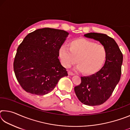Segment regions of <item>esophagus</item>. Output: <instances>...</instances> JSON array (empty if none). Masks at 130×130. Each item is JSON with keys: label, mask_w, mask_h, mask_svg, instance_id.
<instances>
[{"label": "esophagus", "mask_w": 130, "mask_h": 130, "mask_svg": "<svg viewBox=\"0 0 130 130\" xmlns=\"http://www.w3.org/2000/svg\"><path fill=\"white\" fill-rule=\"evenodd\" d=\"M68 74H69V75H70V76H73V75H74V74L73 73V72H70V71H68Z\"/></svg>", "instance_id": "obj_1"}]
</instances>
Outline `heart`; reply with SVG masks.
<instances>
[{"instance_id": "obj_1", "label": "heart", "mask_w": 130, "mask_h": 130, "mask_svg": "<svg viewBox=\"0 0 130 130\" xmlns=\"http://www.w3.org/2000/svg\"><path fill=\"white\" fill-rule=\"evenodd\" d=\"M69 50L62 46L59 57L65 68L77 62V69L87 75H92L101 69L106 60L107 52L104 46L88 39L79 38L69 42Z\"/></svg>"}]
</instances>
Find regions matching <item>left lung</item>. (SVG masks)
I'll return each instance as SVG.
<instances>
[{
  "label": "left lung",
  "instance_id": "8db88e82",
  "mask_svg": "<svg viewBox=\"0 0 130 130\" xmlns=\"http://www.w3.org/2000/svg\"><path fill=\"white\" fill-rule=\"evenodd\" d=\"M84 36L99 41L107 52L102 69L91 76L81 77V84L74 87L76 96L81 103L94 106L106 102L119 82L123 57L115 41L107 35L89 32Z\"/></svg>",
  "mask_w": 130,
  "mask_h": 130
}]
</instances>
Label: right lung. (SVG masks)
I'll list each match as a JSON object with an SVG mask.
<instances>
[{
	"label": "right lung",
	"instance_id": "right-lung-1",
	"mask_svg": "<svg viewBox=\"0 0 130 130\" xmlns=\"http://www.w3.org/2000/svg\"><path fill=\"white\" fill-rule=\"evenodd\" d=\"M69 33L43 28L26 36L18 47L14 70L18 81L28 93L44 95L51 92L68 72L58 59L59 50Z\"/></svg>",
	"mask_w": 130,
	"mask_h": 130
}]
</instances>
